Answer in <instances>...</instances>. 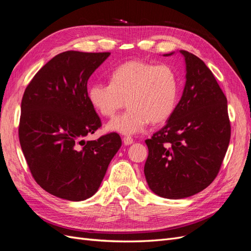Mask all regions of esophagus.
I'll list each match as a JSON object with an SVG mask.
<instances>
[{
    "label": "esophagus",
    "instance_id": "esophagus-1",
    "mask_svg": "<svg viewBox=\"0 0 251 251\" xmlns=\"http://www.w3.org/2000/svg\"><path fill=\"white\" fill-rule=\"evenodd\" d=\"M123 141L125 143V146H130V144L133 143V138L130 137V136H125L123 138Z\"/></svg>",
    "mask_w": 251,
    "mask_h": 251
}]
</instances>
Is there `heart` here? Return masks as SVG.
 Masks as SVG:
<instances>
[{
	"mask_svg": "<svg viewBox=\"0 0 251 251\" xmlns=\"http://www.w3.org/2000/svg\"><path fill=\"white\" fill-rule=\"evenodd\" d=\"M178 90L177 74L171 66L131 60L112 71L110 83H92L88 100L105 117L115 115L126 101L128 109L105 128L133 135L142 132L149 123L156 125L169 119L176 108Z\"/></svg>",
	"mask_w": 251,
	"mask_h": 251,
	"instance_id": "obj_1",
	"label": "heart"
}]
</instances>
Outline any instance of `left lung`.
I'll return each mask as SVG.
<instances>
[{"mask_svg":"<svg viewBox=\"0 0 251 251\" xmlns=\"http://www.w3.org/2000/svg\"><path fill=\"white\" fill-rule=\"evenodd\" d=\"M178 52L185 64L183 92L166 125L146 140L144 164L151 191L174 200L198 194L214 181L230 139L227 100L214 74L193 53Z\"/></svg>","mask_w":251,"mask_h":251,"instance_id":"8db88e82","label":"left lung"}]
</instances>
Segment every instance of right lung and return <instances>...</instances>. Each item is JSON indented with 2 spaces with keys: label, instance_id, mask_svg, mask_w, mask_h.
Returning <instances> with one entry per match:
<instances>
[{
  "label": "right lung",
  "instance_id": "1",
  "mask_svg": "<svg viewBox=\"0 0 251 251\" xmlns=\"http://www.w3.org/2000/svg\"><path fill=\"white\" fill-rule=\"evenodd\" d=\"M110 54L59 53L34 75L23 95L22 151L37 184L58 198L92 197L121 147L116 133L85 140L101 126L88 100L87 83Z\"/></svg>",
  "mask_w": 251,
  "mask_h": 251
}]
</instances>
